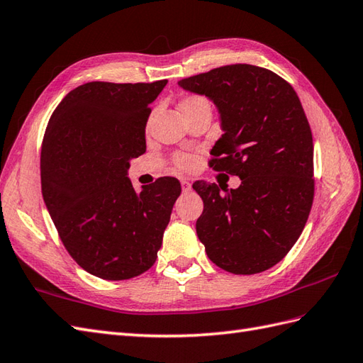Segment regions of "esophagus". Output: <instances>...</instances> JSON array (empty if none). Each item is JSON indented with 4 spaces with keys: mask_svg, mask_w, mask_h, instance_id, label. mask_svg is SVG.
<instances>
[{
    "mask_svg": "<svg viewBox=\"0 0 363 363\" xmlns=\"http://www.w3.org/2000/svg\"><path fill=\"white\" fill-rule=\"evenodd\" d=\"M181 185H182V191H184V193H187V191L191 190V184H190V181H187V179H182V181H181Z\"/></svg>",
    "mask_w": 363,
    "mask_h": 363,
    "instance_id": "1",
    "label": "esophagus"
}]
</instances>
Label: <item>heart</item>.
<instances>
[{
	"mask_svg": "<svg viewBox=\"0 0 363 363\" xmlns=\"http://www.w3.org/2000/svg\"><path fill=\"white\" fill-rule=\"evenodd\" d=\"M206 107L210 108V102L207 98H203L201 95H187V96H182L179 101V111L184 118L193 113V111H196L199 108H206ZM150 123H152V118L148 119L147 127H150ZM174 164L181 170H190L194 164V156L178 155V156H174Z\"/></svg>",
	"mask_w": 363,
	"mask_h": 363,
	"instance_id": "b5f03b06",
	"label": "heart"
}]
</instances>
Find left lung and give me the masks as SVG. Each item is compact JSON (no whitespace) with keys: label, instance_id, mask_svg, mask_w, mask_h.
Segmentation results:
<instances>
[{"label":"left lung","instance_id":"left-lung-1","mask_svg":"<svg viewBox=\"0 0 363 363\" xmlns=\"http://www.w3.org/2000/svg\"><path fill=\"white\" fill-rule=\"evenodd\" d=\"M178 84L218 107L224 135L211 148L210 165L240 178L224 194L216 184H193L203 201L198 238L222 270L265 272L296 244L313 206V136L299 96L276 73L252 64Z\"/></svg>","mask_w":363,"mask_h":363}]
</instances>
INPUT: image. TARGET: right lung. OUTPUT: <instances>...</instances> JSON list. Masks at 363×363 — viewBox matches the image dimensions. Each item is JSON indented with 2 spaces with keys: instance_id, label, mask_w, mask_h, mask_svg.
Here are the masks:
<instances>
[{
  "instance_id": "right-lung-1",
  "label": "right lung",
  "mask_w": 363,
  "mask_h": 363,
  "mask_svg": "<svg viewBox=\"0 0 363 363\" xmlns=\"http://www.w3.org/2000/svg\"><path fill=\"white\" fill-rule=\"evenodd\" d=\"M165 84L87 82L64 96L45 128V207L69 255L106 281L139 276L155 264L181 194L176 178L141 191L127 178L130 161L145 153L150 104Z\"/></svg>"
}]
</instances>
